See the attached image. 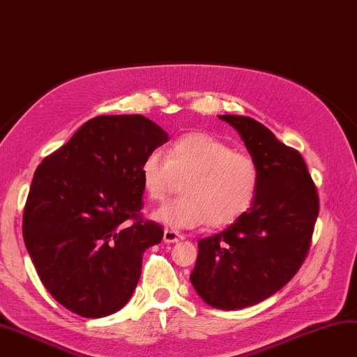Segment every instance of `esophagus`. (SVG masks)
I'll list each match as a JSON object with an SVG mask.
<instances>
[{"mask_svg":"<svg viewBox=\"0 0 357 357\" xmlns=\"http://www.w3.org/2000/svg\"><path fill=\"white\" fill-rule=\"evenodd\" d=\"M181 239H183V236H181L178 231L165 230V233H163V241L166 242V244H174V242L181 241Z\"/></svg>","mask_w":357,"mask_h":357,"instance_id":"obj_1","label":"esophagus"}]
</instances>
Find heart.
I'll list each match as a JSON object with an SVG mask.
<instances>
[{
    "mask_svg": "<svg viewBox=\"0 0 357 357\" xmlns=\"http://www.w3.org/2000/svg\"><path fill=\"white\" fill-rule=\"evenodd\" d=\"M147 196L163 199L176 177H188L185 197L169 200L152 213L153 220L169 228L233 224L252 206L258 192L259 171L252 157L208 133H188L171 144L167 155L151 151L139 167Z\"/></svg>",
    "mask_w": 357,
    "mask_h": 357,
    "instance_id": "b5f03b06",
    "label": "heart"
}]
</instances>
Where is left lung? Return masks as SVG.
Listing matches in <instances>:
<instances>
[{
	"label": "left lung",
	"instance_id": "left-lung-1",
	"mask_svg": "<svg viewBox=\"0 0 357 357\" xmlns=\"http://www.w3.org/2000/svg\"><path fill=\"white\" fill-rule=\"evenodd\" d=\"M259 171L252 208L230 227L199 241L191 283L216 309L236 311L286 286L303 264L319 216V194L300 152L258 121L222 115Z\"/></svg>",
	"mask_w": 357,
	"mask_h": 357
}]
</instances>
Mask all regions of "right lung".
Masks as SVG:
<instances>
[{
    "label": "right lung",
    "instance_id": "add662e5",
    "mask_svg": "<svg viewBox=\"0 0 357 357\" xmlns=\"http://www.w3.org/2000/svg\"><path fill=\"white\" fill-rule=\"evenodd\" d=\"M169 141L143 115L96 116L46 157L33 174L23 238L43 286L86 319L105 317L130 300L158 224L141 220L139 167Z\"/></svg>",
    "mask_w": 357,
    "mask_h": 357
}]
</instances>
